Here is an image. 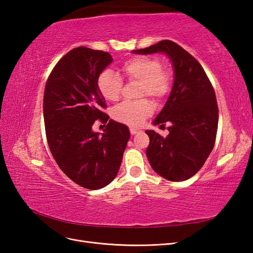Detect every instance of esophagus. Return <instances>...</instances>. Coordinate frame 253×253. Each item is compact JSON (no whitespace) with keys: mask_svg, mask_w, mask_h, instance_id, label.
I'll return each mask as SVG.
<instances>
[{"mask_svg":"<svg viewBox=\"0 0 253 253\" xmlns=\"http://www.w3.org/2000/svg\"><path fill=\"white\" fill-rule=\"evenodd\" d=\"M129 132H131L132 135H136V134H139L141 132V129L136 128V127H129Z\"/></svg>","mask_w":253,"mask_h":253,"instance_id":"1","label":"esophagus"}]
</instances>
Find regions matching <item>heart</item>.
Wrapping results in <instances>:
<instances>
[{
  "label": "heart",
  "mask_w": 253,
  "mask_h": 253,
  "mask_svg": "<svg viewBox=\"0 0 253 253\" xmlns=\"http://www.w3.org/2000/svg\"><path fill=\"white\" fill-rule=\"evenodd\" d=\"M122 72L131 81L141 84L139 96H149L155 100H163L170 93L172 77L169 71L164 70L162 61L156 57L138 56L122 65ZM97 86L101 96L108 101H117L122 89V79L111 70L99 75ZM153 113V104L147 99L136 102H122L114 109L113 116L119 122L128 126H141Z\"/></svg>",
  "instance_id": "b5f03b06"
}]
</instances>
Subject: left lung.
Returning a JSON list of instances; mask_svg holds the SVG:
<instances>
[{
  "mask_svg": "<svg viewBox=\"0 0 253 253\" xmlns=\"http://www.w3.org/2000/svg\"><path fill=\"white\" fill-rule=\"evenodd\" d=\"M132 52H163L171 60L174 70L171 94L153 121L160 126L171 122L169 135L163 137L147 129L150 137L147 157L153 170L164 178L187 180L201 170L215 142L218 108L212 84L198 61L170 40Z\"/></svg>",
  "mask_w": 253,
  "mask_h": 253,
  "instance_id": "1",
  "label": "left lung"
}]
</instances>
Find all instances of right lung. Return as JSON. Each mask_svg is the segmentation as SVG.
Returning <instances> with one entry per match:
<instances>
[{"label":"right lung","mask_w":253,"mask_h":253,"mask_svg":"<svg viewBox=\"0 0 253 253\" xmlns=\"http://www.w3.org/2000/svg\"><path fill=\"white\" fill-rule=\"evenodd\" d=\"M113 61L109 52L74 48L53 67L44 90L43 116L51 154L63 173L89 190L108 186L116 177L129 139L126 125L110 119L102 134L92 131L105 100L97 80Z\"/></svg>","instance_id":"right-lung-1"}]
</instances>
